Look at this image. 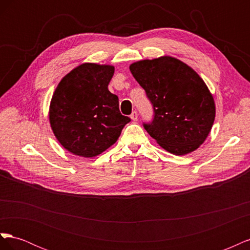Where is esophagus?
Masks as SVG:
<instances>
[{
  "instance_id": "34e87169",
  "label": "esophagus",
  "mask_w": 250,
  "mask_h": 250,
  "mask_svg": "<svg viewBox=\"0 0 250 250\" xmlns=\"http://www.w3.org/2000/svg\"><path fill=\"white\" fill-rule=\"evenodd\" d=\"M138 111H132V113H131V115H130V118H131V120L132 121H137L138 120Z\"/></svg>"
}]
</instances>
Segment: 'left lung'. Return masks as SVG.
<instances>
[{
  "instance_id": "obj_1",
  "label": "left lung",
  "mask_w": 250,
  "mask_h": 250,
  "mask_svg": "<svg viewBox=\"0 0 250 250\" xmlns=\"http://www.w3.org/2000/svg\"><path fill=\"white\" fill-rule=\"evenodd\" d=\"M129 69L152 104L153 119L143 123L150 137L175 155L197 149L216 113L214 98L199 75L170 56L141 60Z\"/></svg>"
}]
</instances>
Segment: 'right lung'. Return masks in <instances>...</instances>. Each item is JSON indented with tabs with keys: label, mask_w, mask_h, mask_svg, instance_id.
Masks as SVG:
<instances>
[{
	"label": "right lung",
	"mask_w": 250,
	"mask_h": 250,
	"mask_svg": "<svg viewBox=\"0 0 250 250\" xmlns=\"http://www.w3.org/2000/svg\"><path fill=\"white\" fill-rule=\"evenodd\" d=\"M115 67L83 63L59 82L50 104V124L70 152L93 157L113 145L130 118L119 109V98L108 90Z\"/></svg>",
	"instance_id": "right-lung-1"
}]
</instances>
